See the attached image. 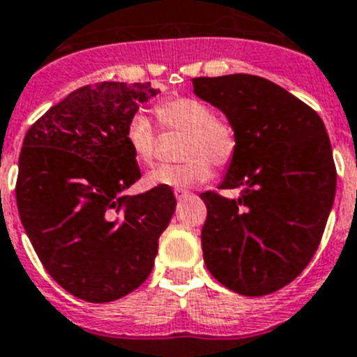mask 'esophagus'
<instances>
[{
	"label": "esophagus",
	"mask_w": 357,
	"mask_h": 357,
	"mask_svg": "<svg viewBox=\"0 0 357 357\" xmlns=\"http://www.w3.org/2000/svg\"><path fill=\"white\" fill-rule=\"evenodd\" d=\"M175 197H176V200L188 199V197H191V191H188V190H175Z\"/></svg>",
	"instance_id": "obj_1"
}]
</instances>
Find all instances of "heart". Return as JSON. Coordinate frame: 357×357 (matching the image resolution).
<instances>
[{"label": "heart", "mask_w": 357, "mask_h": 357, "mask_svg": "<svg viewBox=\"0 0 357 357\" xmlns=\"http://www.w3.org/2000/svg\"><path fill=\"white\" fill-rule=\"evenodd\" d=\"M155 116L166 131L185 132L182 164L155 167L146 182L149 185L190 188L211 176V164L226 167L237 153V129L228 119H220L204 100L175 96L155 105ZM126 142L138 162L153 164L158 155V132L144 114H135L126 129Z\"/></svg>", "instance_id": "b5f03b06"}]
</instances>
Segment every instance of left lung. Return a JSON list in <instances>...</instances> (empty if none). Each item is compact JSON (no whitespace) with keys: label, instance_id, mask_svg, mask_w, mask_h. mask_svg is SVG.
<instances>
[{"label":"left lung","instance_id":"obj_1","mask_svg":"<svg viewBox=\"0 0 357 357\" xmlns=\"http://www.w3.org/2000/svg\"><path fill=\"white\" fill-rule=\"evenodd\" d=\"M193 93L235 126L237 153L219 190L200 195L204 263L241 296L281 290L310 263L335 195L331 138L319 114L270 79L253 75L193 78Z\"/></svg>","mask_w":357,"mask_h":357}]
</instances>
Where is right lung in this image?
Listing matches in <instances>:
<instances>
[{
    "label": "right lung",
    "mask_w": 357,
    "mask_h": 357,
    "mask_svg": "<svg viewBox=\"0 0 357 357\" xmlns=\"http://www.w3.org/2000/svg\"><path fill=\"white\" fill-rule=\"evenodd\" d=\"M147 84L84 85L32 123L20 153L16 202L41 264L89 303L128 296L151 273L176 200L155 185L123 195L142 176L126 142Z\"/></svg>",
    "instance_id": "right-lung-1"
}]
</instances>
